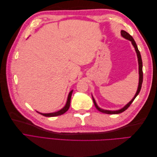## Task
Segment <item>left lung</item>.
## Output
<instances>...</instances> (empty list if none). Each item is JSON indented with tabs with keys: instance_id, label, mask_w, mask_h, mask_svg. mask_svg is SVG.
I'll list each match as a JSON object with an SVG mask.
<instances>
[{
	"instance_id": "left-lung-1",
	"label": "left lung",
	"mask_w": 157,
	"mask_h": 157,
	"mask_svg": "<svg viewBox=\"0 0 157 157\" xmlns=\"http://www.w3.org/2000/svg\"><path fill=\"white\" fill-rule=\"evenodd\" d=\"M121 35L122 37H124V39H128L129 40L132 42V45L134 46V48H135V50L136 52V54H137V60H138V65H139V84H138V87H137V92L135 94L134 97L133 98V99H132V100L128 103V104H126V105L121 109H119V110H117V111H109V110H105V109H101L100 107H99L97 105V103L96 102V101H95L94 98H93L92 96V99H93V101H94V105L95 107H96V108L98 109V110L99 111H100L101 113H106V114H119V113H121L122 112H124V111H126V109L130 107V105L132 104V103L134 101V100L135 99V98L137 97V95L139 94L140 90H141V85H142V82H143V70H142V68H143V64H142V59H141V54H140V52L138 50V48H137V46L136 43V42L134 40V39H133V37L129 34V33H128L126 31H124V30H122L121 31Z\"/></svg>"
}]
</instances>
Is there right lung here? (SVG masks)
Wrapping results in <instances>:
<instances>
[{"label": "right lung", "instance_id": "add662e5", "mask_svg": "<svg viewBox=\"0 0 157 157\" xmlns=\"http://www.w3.org/2000/svg\"><path fill=\"white\" fill-rule=\"evenodd\" d=\"M73 93V90L69 92V95H68V98H67V103H66L65 107H63L62 109H60L59 111H57V112H54V113H39L40 115H43L44 117H56V116H59V115H61L64 114L66 111H68V109L70 107V103H71V95H72Z\"/></svg>", "mask_w": 157, "mask_h": 157}]
</instances>
